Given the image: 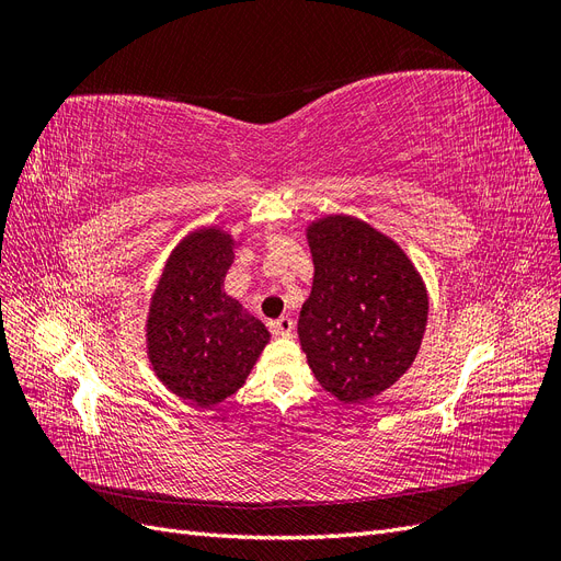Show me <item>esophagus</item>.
<instances>
[{
  "instance_id": "obj_1",
  "label": "esophagus",
  "mask_w": 561,
  "mask_h": 561,
  "mask_svg": "<svg viewBox=\"0 0 561 561\" xmlns=\"http://www.w3.org/2000/svg\"><path fill=\"white\" fill-rule=\"evenodd\" d=\"M268 330L274 332L276 336H290L295 330V322L290 316H280L278 320H271L268 322Z\"/></svg>"
}]
</instances>
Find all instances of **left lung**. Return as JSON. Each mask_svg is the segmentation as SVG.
Wrapping results in <instances>:
<instances>
[{"instance_id":"obj_1","label":"left lung","mask_w":561,"mask_h":561,"mask_svg":"<svg viewBox=\"0 0 561 561\" xmlns=\"http://www.w3.org/2000/svg\"><path fill=\"white\" fill-rule=\"evenodd\" d=\"M313 287L297 332L318 383L344 404L393 386L416 358L428 297L407 254L355 217L309 227Z\"/></svg>"}]
</instances>
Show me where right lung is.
<instances>
[{
  "label": "right lung",
  "mask_w": 561,
  "mask_h": 561,
  "mask_svg": "<svg viewBox=\"0 0 561 561\" xmlns=\"http://www.w3.org/2000/svg\"><path fill=\"white\" fill-rule=\"evenodd\" d=\"M227 233L201 229L173 250L147 320L149 360L182 400L210 407L233 396L268 342L264 322L225 293Z\"/></svg>",
  "instance_id": "right-lung-1"
}]
</instances>
